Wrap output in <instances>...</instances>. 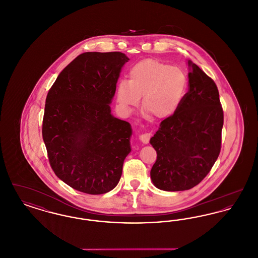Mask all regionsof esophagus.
I'll return each instance as SVG.
<instances>
[{"instance_id": "1", "label": "esophagus", "mask_w": 258, "mask_h": 258, "mask_svg": "<svg viewBox=\"0 0 258 258\" xmlns=\"http://www.w3.org/2000/svg\"><path fill=\"white\" fill-rule=\"evenodd\" d=\"M151 134H149V133H145V134H142V135H139V139L143 142V143H145V144H147L148 142L150 141V138H151Z\"/></svg>"}]
</instances>
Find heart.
<instances>
[{"label": "heart", "instance_id": "1", "mask_svg": "<svg viewBox=\"0 0 258 258\" xmlns=\"http://www.w3.org/2000/svg\"><path fill=\"white\" fill-rule=\"evenodd\" d=\"M187 88V78L178 68L156 60L138 61L131 69L128 81L123 80L117 89V98L125 111L139 104L142 110L156 119L172 116L182 103Z\"/></svg>", "mask_w": 258, "mask_h": 258}]
</instances>
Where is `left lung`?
<instances>
[{
  "label": "left lung",
  "mask_w": 258,
  "mask_h": 258,
  "mask_svg": "<svg viewBox=\"0 0 258 258\" xmlns=\"http://www.w3.org/2000/svg\"><path fill=\"white\" fill-rule=\"evenodd\" d=\"M188 66L187 93L150 140L157 152L151 178L158 188L166 191L197 185L221 153L223 110L218 87L196 63L188 61Z\"/></svg>",
  "instance_id": "obj_1"
}]
</instances>
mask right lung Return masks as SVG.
I'll return each instance as SVG.
<instances>
[{
	"instance_id": "obj_1",
	"label": "right lung",
	"mask_w": 258,
	"mask_h": 258,
	"mask_svg": "<svg viewBox=\"0 0 258 258\" xmlns=\"http://www.w3.org/2000/svg\"><path fill=\"white\" fill-rule=\"evenodd\" d=\"M128 60L121 52L82 53L48 91L42 138L50 166L81 192L106 194L122 176L132 127L111 115L109 103Z\"/></svg>"
}]
</instances>
